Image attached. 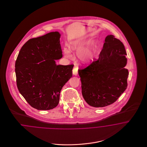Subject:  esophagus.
Returning a JSON list of instances; mask_svg holds the SVG:
<instances>
[{
    "mask_svg": "<svg viewBox=\"0 0 147 147\" xmlns=\"http://www.w3.org/2000/svg\"><path fill=\"white\" fill-rule=\"evenodd\" d=\"M73 74L74 76H77V75H78V68H77V67H74V68H73Z\"/></svg>",
    "mask_w": 147,
    "mask_h": 147,
    "instance_id": "34e87169",
    "label": "esophagus"
}]
</instances>
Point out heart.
<instances>
[{
    "instance_id": "b5f03b06",
    "label": "heart",
    "mask_w": 147,
    "mask_h": 147,
    "mask_svg": "<svg viewBox=\"0 0 147 147\" xmlns=\"http://www.w3.org/2000/svg\"><path fill=\"white\" fill-rule=\"evenodd\" d=\"M84 46V42L82 40H77L71 42L70 46V49L72 51H75L78 54V58L79 60L84 64L88 63L90 62L91 58V53L90 51H83ZM64 55L67 58H71V54L70 50L64 49Z\"/></svg>"
}]
</instances>
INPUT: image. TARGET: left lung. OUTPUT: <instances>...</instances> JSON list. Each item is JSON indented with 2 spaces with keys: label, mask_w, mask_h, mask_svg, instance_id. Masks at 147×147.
I'll return each instance as SVG.
<instances>
[{
  "label": "left lung",
  "mask_w": 147,
  "mask_h": 147,
  "mask_svg": "<svg viewBox=\"0 0 147 147\" xmlns=\"http://www.w3.org/2000/svg\"><path fill=\"white\" fill-rule=\"evenodd\" d=\"M126 50L113 35L105 38L98 59L78 70L82 92L88 104L102 107L115 102L127 87Z\"/></svg>",
  "instance_id": "8db88e82"
}]
</instances>
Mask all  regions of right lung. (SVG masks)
I'll return each instance as SVG.
<instances>
[{
  "instance_id": "1",
  "label": "right lung",
  "mask_w": 147,
  "mask_h": 147,
  "mask_svg": "<svg viewBox=\"0 0 147 147\" xmlns=\"http://www.w3.org/2000/svg\"><path fill=\"white\" fill-rule=\"evenodd\" d=\"M60 34L51 32L29 40L15 62L16 84L32 107L49 110L58 105L60 92L72 77L74 65H57L62 57Z\"/></svg>"
}]
</instances>
